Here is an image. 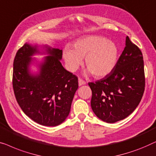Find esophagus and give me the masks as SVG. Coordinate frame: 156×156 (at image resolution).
<instances>
[{
	"mask_svg": "<svg viewBox=\"0 0 156 156\" xmlns=\"http://www.w3.org/2000/svg\"><path fill=\"white\" fill-rule=\"evenodd\" d=\"M85 81H84L83 80H82L81 78H78V85H80V86H81V85H85Z\"/></svg>",
	"mask_w": 156,
	"mask_h": 156,
	"instance_id": "esophagus-1",
	"label": "esophagus"
}]
</instances>
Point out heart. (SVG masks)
<instances>
[{
  "label": "heart",
  "mask_w": 156,
  "mask_h": 156,
  "mask_svg": "<svg viewBox=\"0 0 156 156\" xmlns=\"http://www.w3.org/2000/svg\"><path fill=\"white\" fill-rule=\"evenodd\" d=\"M119 49L112 41L105 37L90 35L80 39L73 44V49L66 48L63 58L70 71H75L82 65L85 58L87 71L95 78L109 75L115 69L118 60Z\"/></svg>",
  "instance_id": "b5f03b06"
}]
</instances>
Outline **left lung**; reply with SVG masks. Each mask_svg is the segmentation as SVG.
<instances>
[{
	"label": "left lung",
	"instance_id": "1",
	"mask_svg": "<svg viewBox=\"0 0 156 156\" xmlns=\"http://www.w3.org/2000/svg\"><path fill=\"white\" fill-rule=\"evenodd\" d=\"M125 45L113 71L95 83H88L92 90V109L99 119L107 123L117 122L130 115L144 95L143 55L128 36Z\"/></svg>",
	"mask_w": 156,
	"mask_h": 156
}]
</instances>
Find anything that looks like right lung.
<instances>
[{
	"mask_svg": "<svg viewBox=\"0 0 156 156\" xmlns=\"http://www.w3.org/2000/svg\"><path fill=\"white\" fill-rule=\"evenodd\" d=\"M35 54L48 56L37 62L31 57ZM61 58L62 50L27 42L17 51L13 62L17 102L27 117L43 126H56L65 121L78 87V78L63 67ZM34 63L38 67L35 74L30 71Z\"/></svg>",
	"mask_w": 156,
	"mask_h": 156,
	"instance_id": "obj_1",
	"label": "right lung"
}]
</instances>
